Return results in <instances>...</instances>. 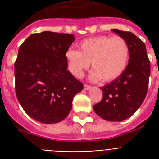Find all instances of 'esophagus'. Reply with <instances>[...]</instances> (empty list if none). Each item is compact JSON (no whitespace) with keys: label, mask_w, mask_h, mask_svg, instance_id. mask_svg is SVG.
I'll use <instances>...</instances> for the list:
<instances>
[{"label":"esophagus","mask_w":159,"mask_h":159,"mask_svg":"<svg viewBox=\"0 0 159 159\" xmlns=\"http://www.w3.org/2000/svg\"><path fill=\"white\" fill-rule=\"evenodd\" d=\"M91 88V86L87 84H84V89L85 90H89Z\"/></svg>","instance_id":"1"}]
</instances>
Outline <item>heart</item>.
Segmentation results:
<instances>
[{
    "mask_svg": "<svg viewBox=\"0 0 159 159\" xmlns=\"http://www.w3.org/2000/svg\"><path fill=\"white\" fill-rule=\"evenodd\" d=\"M80 50L70 48L66 53L70 72L81 77L91 62L94 68L91 73L92 81L111 82L125 70L129 58L128 43L120 36L100 35L82 40Z\"/></svg>",
    "mask_w": 159,
    "mask_h": 159,
    "instance_id": "1",
    "label": "heart"
}]
</instances>
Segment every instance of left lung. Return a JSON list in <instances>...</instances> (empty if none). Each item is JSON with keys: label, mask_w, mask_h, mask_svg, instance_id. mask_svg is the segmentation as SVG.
Segmentation results:
<instances>
[{"label": "left lung", "mask_w": 159, "mask_h": 159, "mask_svg": "<svg viewBox=\"0 0 159 159\" xmlns=\"http://www.w3.org/2000/svg\"><path fill=\"white\" fill-rule=\"evenodd\" d=\"M111 30L128 43L129 59L118 78L101 87L103 97L93 109L102 119L116 122L129 118L143 103L148 92L150 62L145 44L137 36L129 31Z\"/></svg>", "instance_id": "obj_1"}]
</instances>
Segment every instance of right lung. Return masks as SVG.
Instances as JSON below:
<instances>
[{"mask_svg": "<svg viewBox=\"0 0 159 159\" xmlns=\"http://www.w3.org/2000/svg\"><path fill=\"white\" fill-rule=\"evenodd\" d=\"M70 34H33L20 46L15 62V87L29 116L43 124L57 123L69 114L82 82L67 71L66 53L74 41Z\"/></svg>", "mask_w": 159, "mask_h": 159, "instance_id": "right-lung-1", "label": "right lung"}]
</instances>
